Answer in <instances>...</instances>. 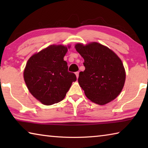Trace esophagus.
<instances>
[{"instance_id": "1", "label": "esophagus", "mask_w": 148, "mask_h": 148, "mask_svg": "<svg viewBox=\"0 0 148 148\" xmlns=\"http://www.w3.org/2000/svg\"><path fill=\"white\" fill-rule=\"evenodd\" d=\"M75 74H76V76L77 78H78V77H79V72H75Z\"/></svg>"}]
</instances>
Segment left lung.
<instances>
[{
    "instance_id": "8db88e82",
    "label": "left lung",
    "mask_w": 148,
    "mask_h": 148,
    "mask_svg": "<svg viewBox=\"0 0 148 148\" xmlns=\"http://www.w3.org/2000/svg\"><path fill=\"white\" fill-rule=\"evenodd\" d=\"M76 51L84 59L85 71L80 72L78 83L90 101L104 105L120 94L125 82L121 60L113 51L97 42L84 46L77 44Z\"/></svg>"
}]
</instances>
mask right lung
Listing matches in <instances>:
<instances>
[{"instance_id": "add662e5", "label": "right lung", "mask_w": 148, "mask_h": 148, "mask_svg": "<svg viewBox=\"0 0 148 148\" xmlns=\"http://www.w3.org/2000/svg\"><path fill=\"white\" fill-rule=\"evenodd\" d=\"M68 47L51 45L34 54L27 62L25 82L32 96L44 105L63 100L72 82L76 81V75L68 71L63 59Z\"/></svg>"}]
</instances>
